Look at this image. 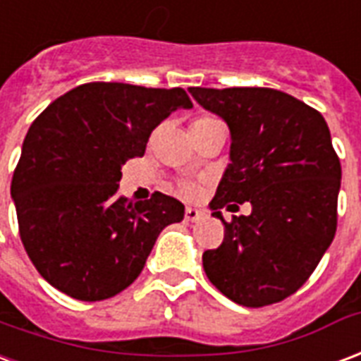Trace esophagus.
<instances>
[{"mask_svg":"<svg viewBox=\"0 0 361 361\" xmlns=\"http://www.w3.org/2000/svg\"><path fill=\"white\" fill-rule=\"evenodd\" d=\"M204 218V212L199 210V208H193V207H188L185 208V220L188 221H199Z\"/></svg>","mask_w":361,"mask_h":361,"instance_id":"obj_1","label":"esophagus"}]
</instances>
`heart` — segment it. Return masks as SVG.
Segmentation results:
<instances>
[{
	"label": "heart",
	"mask_w": 361,
	"mask_h": 361,
	"mask_svg": "<svg viewBox=\"0 0 361 361\" xmlns=\"http://www.w3.org/2000/svg\"><path fill=\"white\" fill-rule=\"evenodd\" d=\"M216 122H220V120L212 118V116H201V118H197L191 124V126H204V124H216ZM180 191L183 195H188V197H193V195H197V188H195L193 183H183L180 188Z\"/></svg>",
	"instance_id": "b5f03b06"
}]
</instances>
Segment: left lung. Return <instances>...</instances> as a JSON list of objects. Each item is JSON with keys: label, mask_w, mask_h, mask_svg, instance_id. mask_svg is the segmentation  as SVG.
I'll list each match as a JSON object with an SVG mask.
<instances>
[{"label": "left lung", "mask_w": 361, "mask_h": 361, "mask_svg": "<svg viewBox=\"0 0 361 361\" xmlns=\"http://www.w3.org/2000/svg\"><path fill=\"white\" fill-rule=\"evenodd\" d=\"M226 120L231 149L210 208L224 241L202 255L207 277L229 300L260 308L302 287L337 231L338 160L316 109L271 87H189ZM250 202L253 212L221 218Z\"/></svg>", "instance_id": "obj_1"}]
</instances>
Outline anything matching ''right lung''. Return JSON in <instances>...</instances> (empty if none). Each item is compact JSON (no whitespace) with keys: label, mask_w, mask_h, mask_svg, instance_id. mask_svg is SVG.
Returning <instances> with one entry per match:
<instances>
[{"label":"right lung","mask_w":361,"mask_h":361,"mask_svg":"<svg viewBox=\"0 0 361 361\" xmlns=\"http://www.w3.org/2000/svg\"><path fill=\"white\" fill-rule=\"evenodd\" d=\"M193 103L181 87L92 82L32 122L11 181L18 233L39 276L61 293L105 300L130 287L162 229L183 220L178 199L118 197L122 164L145 154L154 128Z\"/></svg>","instance_id":"obj_1"}]
</instances>
